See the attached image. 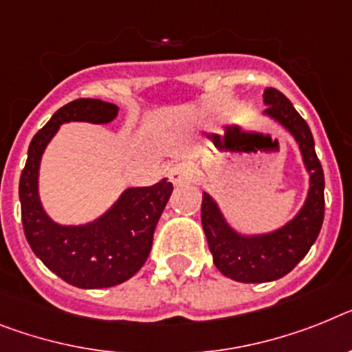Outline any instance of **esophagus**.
<instances>
[{"mask_svg":"<svg viewBox=\"0 0 352 352\" xmlns=\"http://www.w3.org/2000/svg\"><path fill=\"white\" fill-rule=\"evenodd\" d=\"M168 177H170V181L173 182V184L181 186L190 179V170H188V166H184V164H175V166L170 168Z\"/></svg>","mask_w":352,"mask_h":352,"instance_id":"1","label":"esophagus"}]
</instances>
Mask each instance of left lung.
<instances>
[{"label": "left lung", "instance_id": "left-lung-1", "mask_svg": "<svg viewBox=\"0 0 352 352\" xmlns=\"http://www.w3.org/2000/svg\"><path fill=\"white\" fill-rule=\"evenodd\" d=\"M263 102L268 105L265 114L279 121L299 143L304 166L309 171V191L294 220L261 236H241L231 229L217 202L204 193L202 227L212 261L223 276L240 283L276 281L294 270L315 243L324 221V171L308 123L281 91L270 87L263 94Z\"/></svg>", "mask_w": 352, "mask_h": 352}]
</instances>
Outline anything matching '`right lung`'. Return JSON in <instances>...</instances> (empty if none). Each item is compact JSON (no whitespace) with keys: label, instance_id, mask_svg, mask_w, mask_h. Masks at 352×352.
<instances>
[{"label":"right lung","instance_id":"right-lung-1","mask_svg":"<svg viewBox=\"0 0 352 352\" xmlns=\"http://www.w3.org/2000/svg\"><path fill=\"white\" fill-rule=\"evenodd\" d=\"M116 116L118 105L96 98H78L60 107L34 135L19 179L21 220L32 250L53 274L85 290L121 285L143 267L173 191L166 179L148 188H129L87 226H58L44 212L37 191L39 164L58 126L66 121L109 123Z\"/></svg>","mask_w":352,"mask_h":352}]
</instances>
